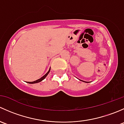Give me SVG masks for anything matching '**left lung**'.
Here are the masks:
<instances>
[{
    "label": "left lung",
    "mask_w": 124,
    "mask_h": 124,
    "mask_svg": "<svg viewBox=\"0 0 124 124\" xmlns=\"http://www.w3.org/2000/svg\"><path fill=\"white\" fill-rule=\"evenodd\" d=\"M80 80V81H82V82H85V83H88V82H85V81H83V80Z\"/></svg>",
    "instance_id": "1"
}]
</instances>
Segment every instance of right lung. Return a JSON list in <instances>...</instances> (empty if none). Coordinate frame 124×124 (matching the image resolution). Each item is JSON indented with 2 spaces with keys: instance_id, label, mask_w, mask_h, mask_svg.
Segmentation results:
<instances>
[{
  "instance_id": "1",
  "label": "right lung",
  "mask_w": 124,
  "mask_h": 124,
  "mask_svg": "<svg viewBox=\"0 0 124 124\" xmlns=\"http://www.w3.org/2000/svg\"><path fill=\"white\" fill-rule=\"evenodd\" d=\"M50 68L49 70H48V72H47V73H46V74L44 75V76H42V77H41V78H39V79L37 80L34 81V82H27V83H30V84H33V83H39V82H41V81L43 80L44 79V78H46V77H47V76L48 74V73H49V72H50Z\"/></svg>"
}]
</instances>
